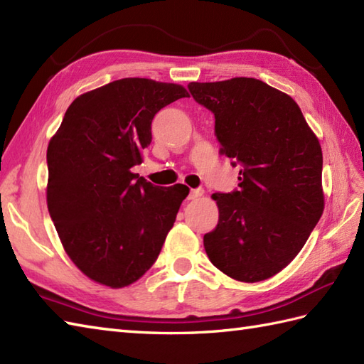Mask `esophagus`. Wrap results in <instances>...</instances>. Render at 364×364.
Listing matches in <instances>:
<instances>
[{
	"instance_id": "34e87169",
	"label": "esophagus",
	"mask_w": 364,
	"mask_h": 364,
	"mask_svg": "<svg viewBox=\"0 0 364 364\" xmlns=\"http://www.w3.org/2000/svg\"><path fill=\"white\" fill-rule=\"evenodd\" d=\"M203 196V189H200V188H197V189H191L189 191V200H197L198 197H202Z\"/></svg>"
}]
</instances>
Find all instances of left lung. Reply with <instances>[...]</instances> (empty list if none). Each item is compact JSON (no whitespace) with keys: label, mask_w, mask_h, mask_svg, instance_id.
Instances as JSON below:
<instances>
[{"label":"left lung","mask_w":364,"mask_h":364,"mask_svg":"<svg viewBox=\"0 0 364 364\" xmlns=\"http://www.w3.org/2000/svg\"><path fill=\"white\" fill-rule=\"evenodd\" d=\"M188 89L214 114L220 154L241 166L239 189L213 194L219 222L203 236L208 258L235 280H266L296 258L322 215L318 137L289 95L259 80Z\"/></svg>","instance_id":"obj_1"}]
</instances>
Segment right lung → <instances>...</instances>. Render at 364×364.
<instances>
[{"label":"right lung","mask_w":364,"mask_h":364,"mask_svg":"<svg viewBox=\"0 0 364 364\" xmlns=\"http://www.w3.org/2000/svg\"><path fill=\"white\" fill-rule=\"evenodd\" d=\"M189 97L183 86L123 78L68 106L46 150V203L81 272L111 288L139 280L173 227L189 191L154 186L131 168L151 142V120Z\"/></svg>","instance_id":"add662e5"}]
</instances>
